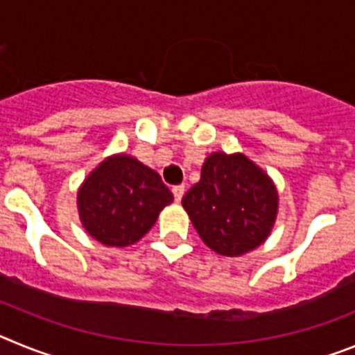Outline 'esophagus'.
Wrapping results in <instances>:
<instances>
[{
  "label": "esophagus",
  "instance_id": "34e87169",
  "mask_svg": "<svg viewBox=\"0 0 355 355\" xmlns=\"http://www.w3.org/2000/svg\"><path fill=\"white\" fill-rule=\"evenodd\" d=\"M172 193H174L175 202H180L184 196V184H175V187L172 188Z\"/></svg>",
  "mask_w": 355,
  "mask_h": 355
}]
</instances>
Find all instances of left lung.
I'll return each mask as SVG.
<instances>
[{"label": "left lung", "mask_w": 355, "mask_h": 355, "mask_svg": "<svg viewBox=\"0 0 355 355\" xmlns=\"http://www.w3.org/2000/svg\"><path fill=\"white\" fill-rule=\"evenodd\" d=\"M183 208L209 249L222 256H240L270 234L277 190L243 155L213 153L202 165L199 183L184 193Z\"/></svg>", "instance_id": "1"}]
</instances>
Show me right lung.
Returning a JSON list of instances; mask_svg holds the SVG:
<instances>
[{
    "instance_id": "obj_1",
    "label": "right lung",
    "mask_w": 355,
    "mask_h": 355,
    "mask_svg": "<svg viewBox=\"0 0 355 355\" xmlns=\"http://www.w3.org/2000/svg\"><path fill=\"white\" fill-rule=\"evenodd\" d=\"M172 199L158 172L119 155L105 159L85 180L78 209L90 236L108 247H128L155 225Z\"/></svg>"
}]
</instances>
